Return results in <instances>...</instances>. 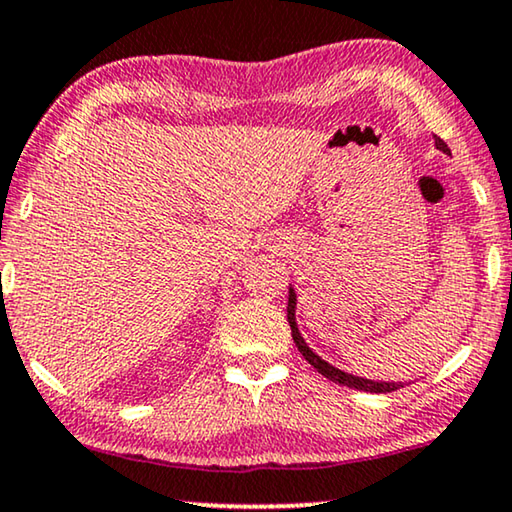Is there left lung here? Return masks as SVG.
<instances>
[{"mask_svg": "<svg viewBox=\"0 0 512 512\" xmlns=\"http://www.w3.org/2000/svg\"><path fill=\"white\" fill-rule=\"evenodd\" d=\"M436 139V148L443 150V153H450V148L445 146V141L441 136H434ZM294 304H297V297H294V290H290V301H287V322H290V329H292V338L294 343H297V348L301 355L306 357V362L313 366V369H318V373L322 376L334 380L338 385H345V387H352V390H362V392H376V394H383V392H394L399 390L403 385L397 383H378V380H366V378H359V376H350V373H345L341 369H334V366L327 364L325 359L315 355V352L308 348L304 338H301L299 329H297V322H294Z\"/></svg>", "mask_w": 512, "mask_h": 512, "instance_id": "1", "label": "left lung"}]
</instances>
